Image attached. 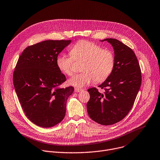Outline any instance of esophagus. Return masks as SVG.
<instances>
[{"mask_svg":"<svg viewBox=\"0 0 160 160\" xmlns=\"http://www.w3.org/2000/svg\"><path fill=\"white\" fill-rule=\"evenodd\" d=\"M82 90V89H80V88H76L75 89H74V92H81Z\"/></svg>","mask_w":160,"mask_h":160,"instance_id":"obj_1","label":"esophagus"}]
</instances>
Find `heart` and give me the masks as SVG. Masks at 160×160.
Listing matches in <instances>:
<instances>
[{
	"label": "heart",
	"mask_w": 160,
	"mask_h": 160,
	"mask_svg": "<svg viewBox=\"0 0 160 160\" xmlns=\"http://www.w3.org/2000/svg\"><path fill=\"white\" fill-rule=\"evenodd\" d=\"M70 55L72 57L66 54L59 55L57 65L60 72L70 76L74 72V60H84L82 67L83 72L68 80V83L75 87L82 88L94 81L96 82L104 81L111 75L114 67L113 52L109 49H103L100 45L91 41H79L71 48Z\"/></svg>",
	"instance_id": "1"
}]
</instances>
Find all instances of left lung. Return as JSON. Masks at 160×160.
Segmentation results:
<instances>
[{
  "label": "left lung",
  "instance_id": "8db88e82",
  "mask_svg": "<svg viewBox=\"0 0 160 160\" xmlns=\"http://www.w3.org/2000/svg\"><path fill=\"white\" fill-rule=\"evenodd\" d=\"M113 47L115 63L112 72L98 86L105 92L100 93L96 88L88 91L90 95L87 103L89 116L102 125H111L125 118L132 108L140 90L141 70L133 51L119 40L108 38Z\"/></svg>",
  "mask_w": 160,
  "mask_h": 160
}]
</instances>
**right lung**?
<instances>
[{
  "instance_id": "add662e5",
  "label": "right lung",
  "mask_w": 160,
  "mask_h": 160,
  "mask_svg": "<svg viewBox=\"0 0 160 160\" xmlns=\"http://www.w3.org/2000/svg\"><path fill=\"white\" fill-rule=\"evenodd\" d=\"M70 42L48 40L29 46L16 63L13 73L16 95L26 116L39 127H54L65 118L67 100L74 88L60 87L66 78L57 59Z\"/></svg>"
}]
</instances>
